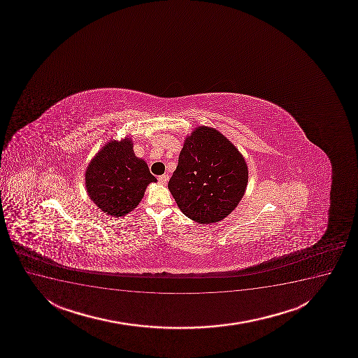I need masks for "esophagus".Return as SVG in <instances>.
Wrapping results in <instances>:
<instances>
[{
    "label": "esophagus",
    "mask_w": 358,
    "mask_h": 358,
    "mask_svg": "<svg viewBox=\"0 0 358 358\" xmlns=\"http://www.w3.org/2000/svg\"><path fill=\"white\" fill-rule=\"evenodd\" d=\"M158 181L162 185H166L169 181V175H162V176L158 177Z\"/></svg>",
    "instance_id": "34e87169"
}]
</instances>
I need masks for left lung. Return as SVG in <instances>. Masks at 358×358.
Segmentation results:
<instances>
[{"label":"left lung","mask_w":358,"mask_h":358,"mask_svg":"<svg viewBox=\"0 0 358 358\" xmlns=\"http://www.w3.org/2000/svg\"><path fill=\"white\" fill-rule=\"evenodd\" d=\"M247 183L248 166L235 145L215 128L199 126L187 135L168 187L183 215L213 224L235 210Z\"/></svg>","instance_id":"1"}]
</instances>
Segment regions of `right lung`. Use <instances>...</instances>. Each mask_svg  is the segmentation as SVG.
<instances>
[{
	"label": "right lung",
	"instance_id": "obj_1",
	"mask_svg": "<svg viewBox=\"0 0 358 358\" xmlns=\"http://www.w3.org/2000/svg\"><path fill=\"white\" fill-rule=\"evenodd\" d=\"M156 177L145 160L135 156L131 138L110 140L90 162L85 185L90 199L111 217H123L136 208Z\"/></svg>",
	"mask_w": 358,
	"mask_h": 358
}]
</instances>
